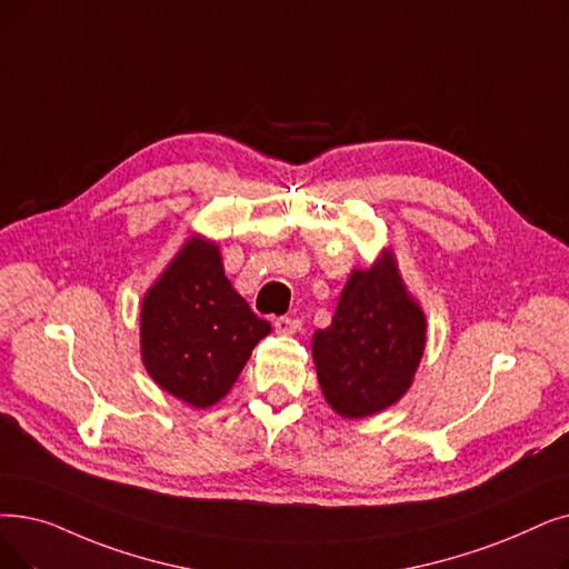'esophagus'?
<instances>
[{
    "label": "esophagus",
    "instance_id": "1",
    "mask_svg": "<svg viewBox=\"0 0 569 569\" xmlns=\"http://www.w3.org/2000/svg\"><path fill=\"white\" fill-rule=\"evenodd\" d=\"M274 328H277V332L283 335V337H292V335H298V332L302 330V320L281 316V318L274 320Z\"/></svg>",
    "mask_w": 569,
    "mask_h": 569
}]
</instances>
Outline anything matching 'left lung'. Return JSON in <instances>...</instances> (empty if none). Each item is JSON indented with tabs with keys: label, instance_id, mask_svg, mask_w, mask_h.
<instances>
[{
	"label": "left lung",
	"instance_id": "left-lung-1",
	"mask_svg": "<svg viewBox=\"0 0 569 569\" xmlns=\"http://www.w3.org/2000/svg\"><path fill=\"white\" fill-rule=\"evenodd\" d=\"M428 341V320L409 295L392 249L346 281L332 323L316 330L311 356L323 398L341 418L375 416L400 402Z\"/></svg>",
	"mask_w": 569,
	"mask_h": 569
}]
</instances>
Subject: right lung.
Listing matches in <instances>:
<instances>
[{"mask_svg":"<svg viewBox=\"0 0 569 569\" xmlns=\"http://www.w3.org/2000/svg\"><path fill=\"white\" fill-rule=\"evenodd\" d=\"M271 332L232 288L218 241L192 234L146 290L141 362L164 392L209 409L230 392L256 343Z\"/></svg>","mask_w":569,"mask_h":569,"instance_id":"obj_1","label":"right lung"}]
</instances>
